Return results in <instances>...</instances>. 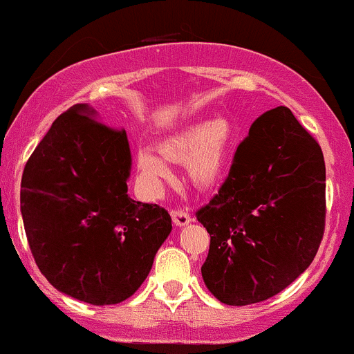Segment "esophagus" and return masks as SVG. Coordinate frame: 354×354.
I'll list each match as a JSON object with an SVG mask.
<instances>
[{
	"mask_svg": "<svg viewBox=\"0 0 354 354\" xmlns=\"http://www.w3.org/2000/svg\"><path fill=\"white\" fill-rule=\"evenodd\" d=\"M170 214H172V219L174 223H176V226H180V227L187 226V224L192 221L191 214H189L187 211H182V209H174Z\"/></svg>",
	"mask_w": 354,
	"mask_h": 354,
	"instance_id": "esophagus-1",
	"label": "esophagus"
}]
</instances>
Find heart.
<instances>
[{
    "mask_svg": "<svg viewBox=\"0 0 354 354\" xmlns=\"http://www.w3.org/2000/svg\"><path fill=\"white\" fill-rule=\"evenodd\" d=\"M233 142L234 130L231 121L226 118H212L170 136L160 145V151L167 160L187 162V174L192 184L207 189L221 180ZM138 170L150 182L170 177L167 162L151 150L138 153Z\"/></svg>",
    "mask_w": 354,
    "mask_h": 354,
    "instance_id": "b5f03b06",
    "label": "heart"
}]
</instances>
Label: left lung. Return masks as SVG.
<instances>
[{
    "mask_svg": "<svg viewBox=\"0 0 354 354\" xmlns=\"http://www.w3.org/2000/svg\"><path fill=\"white\" fill-rule=\"evenodd\" d=\"M211 236L203 279L227 306L267 300L313 263L326 221L322 150L285 106L239 143L219 192L196 212Z\"/></svg>",
    "mask_w": 354,
    "mask_h": 354,
    "instance_id": "1",
    "label": "left lung"
}]
</instances>
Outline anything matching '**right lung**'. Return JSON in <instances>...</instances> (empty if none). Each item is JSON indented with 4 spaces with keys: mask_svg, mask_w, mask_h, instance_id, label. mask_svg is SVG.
Here are the masks:
<instances>
[{
    "mask_svg": "<svg viewBox=\"0 0 354 354\" xmlns=\"http://www.w3.org/2000/svg\"><path fill=\"white\" fill-rule=\"evenodd\" d=\"M96 118L87 104L57 118L26 162L20 203L45 279L69 297L111 306L145 282L172 218L128 196L127 131Z\"/></svg>",
    "mask_w": 354,
    "mask_h": 354,
    "instance_id": "obj_1",
    "label": "right lung"
}]
</instances>
